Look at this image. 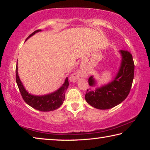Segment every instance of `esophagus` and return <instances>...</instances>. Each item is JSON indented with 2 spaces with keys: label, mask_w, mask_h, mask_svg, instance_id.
Here are the masks:
<instances>
[{
  "label": "esophagus",
  "mask_w": 150,
  "mask_h": 150,
  "mask_svg": "<svg viewBox=\"0 0 150 150\" xmlns=\"http://www.w3.org/2000/svg\"><path fill=\"white\" fill-rule=\"evenodd\" d=\"M79 77H80V74H79V73H77V74H75L74 75V77H73V79H77Z\"/></svg>",
  "instance_id": "34e87169"
}]
</instances>
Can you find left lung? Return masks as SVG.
Returning <instances> with one entry per match:
<instances>
[{
    "instance_id": "8db88e82",
    "label": "left lung",
    "mask_w": 150,
    "mask_h": 150,
    "mask_svg": "<svg viewBox=\"0 0 150 150\" xmlns=\"http://www.w3.org/2000/svg\"><path fill=\"white\" fill-rule=\"evenodd\" d=\"M122 61L117 76L112 82L95 91L85 94V100L96 108L109 109L119 105L128 96L132 85L134 76V63L132 55L126 50H120ZM91 86L95 84L92 76L88 78Z\"/></svg>"
}]
</instances>
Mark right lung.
Instances as JSON below:
<instances>
[{"instance_id":"obj_1","label":"right lung","mask_w":150,"mask_h":150,"mask_svg":"<svg viewBox=\"0 0 150 150\" xmlns=\"http://www.w3.org/2000/svg\"><path fill=\"white\" fill-rule=\"evenodd\" d=\"M41 31V30H37L32 33L27 39L34 35L38 32ZM18 67H16V81L18 87L19 91L21 94L22 97L23 98L25 103L28 105L32 106V108L36 109L38 110L47 112L52 111L55 109L60 107L62 105L63 102L65 99V94L67 91L68 86H69V81L67 78L65 81V83L57 91L53 93L50 95L44 96H34L28 94V93L25 90L23 85H22L21 81H20L18 75Z\"/></svg>"}]
</instances>
